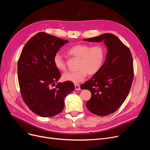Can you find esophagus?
<instances>
[{"instance_id": "1", "label": "esophagus", "mask_w": 150, "mask_h": 150, "mask_svg": "<svg viewBox=\"0 0 150 150\" xmlns=\"http://www.w3.org/2000/svg\"><path fill=\"white\" fill-rule=\"evenodd\" d=\"M75 88L76 91H79L80 89V86L79 84H75Z\"/></svg>"}]
</instances>
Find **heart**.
<instances>
[{"label":"heart","instance_id":"heart-1","mask_svg":"<svg viewBox=\"0 0 150 150\" xmlns=\"http://www.w3.org/2000/svg\"><path fill=\"white\" fill-rule=\"evenodd\" d=\"M67 53L72 56L79 58L77 68L75 71H67L62 75L64 81L74 83L83 81L88 74L93 75L100 70L105 56V50L101 45L91 47L85 43L77 44L70 47ZM53 63L57 69L60 71L66 70V63L61 54L56 53L53 57Z\"/></svg>","mask_w":150,"mask_h":150}]
</instances>
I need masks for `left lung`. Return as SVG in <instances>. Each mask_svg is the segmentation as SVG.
Listing matches in <instances>:
<instances>
[{
  "instance_id": "obj_1",
  "label": "left lung",
  "mask_w": 150,
  "mask_h": 150,
  "mask_svg": "<svg viewBox=\"0 0 150 150\" xmlns=\"http://www.w3.org/2000/svg\"><path fill=\"white\" fill-rule=\"evenodd\" d=\"M84 41L102 42L107 48L105 62L91 79L81 85L91 93L86 105L94 115L103 116L114 113L125 102L134 79L132 56L129 48L116 35L105 33L84 38Z\"/></svg>"
}]
</instances>
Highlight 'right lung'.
Wrapping results in <instances>:
<instances>
[{"label":"right lung","mask_w":150,"mask_h":150,"mask_svg":"<svg viewBox=\"0 0 150 150\" xmlns=\"http://www.w3.org/2000/svg\"><path fill=\"white\" fill-rule=\"evenodd\" d=\"M68 42L43 32H38L26 43L19 58L18 76L23 100L31 111L42 117L61 113L65 97L75 89L70 81L55 85L61 76L54 66L53 57Z\"/></svg>","instance_id":"right-lung-1"}]
</instances>
